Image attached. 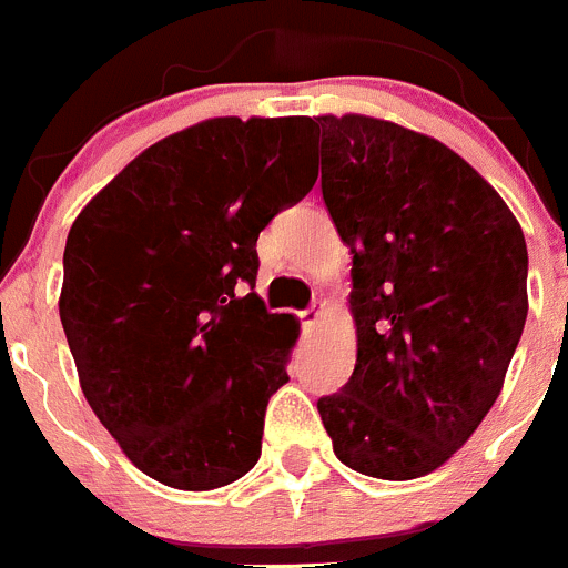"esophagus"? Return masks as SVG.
Wrapping results in <instances>:
<instances>
[{
    "mask_svg": "<svg viewBox=\"0 0 568 568\" xmlns=\"http://www.w3.org/2000/svg\"><path fill=\"white\" fill-rule=\"evenodd\" d=\"M322 313H324V302H313V305L307 307V311L300 313L302 327H305V329L316 327V322H318V318H322Z\"/></svg>",
    "mask_w": 568,
    "mask_h": 568,
    "instance_id": "obj_1",
    "label": "esophagus"
}]
</instances>
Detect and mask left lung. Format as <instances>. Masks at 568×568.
Masks as SVG:
<instances>
[{
	"instance_id": "obj_1",
	"label": "left lung",
	"mask_w": 568,
	"mask_h": 568,
	"mask_svg": "<svg viewBox=\"0 0 568 568\" xmlns=\"http://www.w3.org/2000/svg\"><path fill=\"white\" fill-rule=\"evenodd\" d=\"M322 196L352 252L349 383L318 399L341 464L413 480L447 464L503 390L527 318V244L503 196L442 141L316 115Z\"/></svg>"
}]
</instances>
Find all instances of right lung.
Instances as JSON below:
<instances>
[{
    "mask_svg": "<svg viewBox=\"0 0 568 568\" xmlns=\"http://www.w3.org/2000/svg\"><path fill=\"white\" fill-rule=\"evenodd\" d=\"M311 119H207L126 163L71 224L60 322L82 394L138 469L213 491L261 458L300 324L255 294L257 235L296 205Z\"/></svg>",
    "mask_w": 568,
    "mask_h": 568,
    "instance_id": "add662e5",
    "label": "right lung"
}]
</instances>
